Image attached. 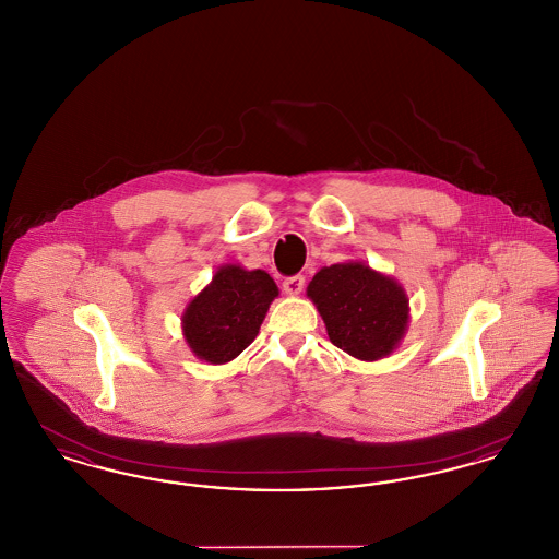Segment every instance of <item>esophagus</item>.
Here are the masks:
<instances>
[{"label":"esophagus","instance_id":"esophagus-1","mask_svg":"<svg viewBox=\"0 0 559 559\" xmlns=\"http://www.w3.org/2000/svg\"><path fill=\"white\" fill-rule=\"evenodd\" d=\"M304 285H306V276H301V274L287 276V278L283 281V289H285V293H289V295H297V293H301Z\"/></svg>","mask_w":559,"mask_h":559}]
</instances>
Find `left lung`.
Here are the masks:
<instances>
[{
    "mask_svg": "<svg viewBox=\"0 0 559 559\" xmlns=\"http://www.w3.org/2000/svg\"><path fill=\"white\" fill-rule=\"evenodd\" d=\"M333 346L360 360H377L399 346L408 299L399 283L365 264L322 267L308 285Z\"/></svg>",
    "mask_w": 559,
    "mask_h": 559,
    "instance_id": "obj_1",
    "label": "left lung"
}]
</instances>
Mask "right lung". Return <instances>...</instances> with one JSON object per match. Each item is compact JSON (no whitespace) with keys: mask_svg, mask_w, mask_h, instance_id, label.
Here are the masks:
<instances>
[{"mask_svg":"<svg viewBox=\"0 0 559 559\" xmlns=\"http://www.w3.org/2000/svg\"><path fill=\"white\" fill-rule=\"evenodd\" d=\"M276 295L264 270H217L212 285L188 304L182 319L188 346L212 365L230 362L255 340Z\"/></svg>","mask_w":559,"mask_h":559,"instance_id":"add662e5","label":"right lung"}]
</instances>
